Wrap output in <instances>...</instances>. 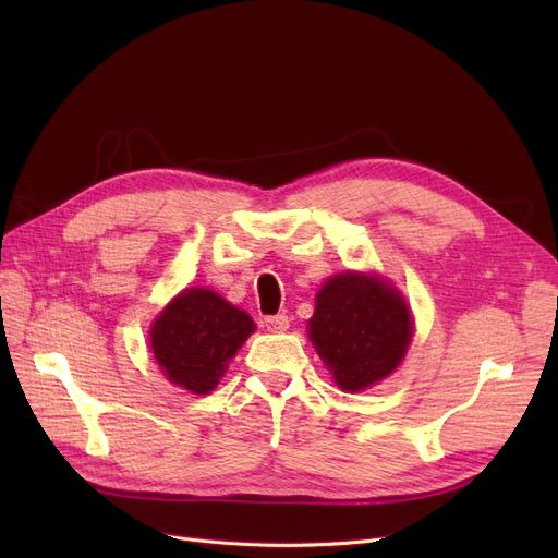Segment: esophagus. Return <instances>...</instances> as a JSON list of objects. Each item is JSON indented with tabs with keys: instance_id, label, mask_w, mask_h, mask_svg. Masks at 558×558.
I'll return each mask as SVG.
<instances>
[{
	"instance_id": "1",
	"label": "esophagus",
	"mask_w": 558,
	"mask_h": 558,
	"mask_svg": "<svg viewBox=\"0 0 558 558\" xmlns=\"http://www.w3.org/2000/svg\"><path fill=\"white\" fill-rule=\"evenodd\" d=\"M264 326H267L269 332H284L289 328V316L287 314H276L264 318Z\"/></svg>"
}]
</instances>
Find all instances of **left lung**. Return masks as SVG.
Masks as SVG:
<instances>
[{
	"instance_id": "8db88e82",
	"label": "left lung",
	"mask_w": 558,
	"mask_h": 558,
	"mask_svg": "<svg viewBox=\"0 0 558 558\" xmlns=\"http://www.w3.org/2000/svg\"><path fill=\"white\" fill-rule=\"evenodd\" d=\"M310 339L335 383L345 391H362L402 362L412 341V316L391 284L343 274L316 294Z\"/></svg>"
}]
</instances>
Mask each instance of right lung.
Wrapping results in <instances>:
<instances>
[{"instance_id":"add662e5","label":"right lung","mask_w":558,"mask_h":558,"mask_svg":"<svg viewBox=\"0 0 558 558\" xmlns=\"http://www.w3.org/2000/svg\"><path fill=\"white\" fill-rule=\"evenodd\" d=\"M255 330L253 318L210 289H185L151 328V348L162 373L192 393H210L226 364Z\"/></svg>"}]
</instances>
